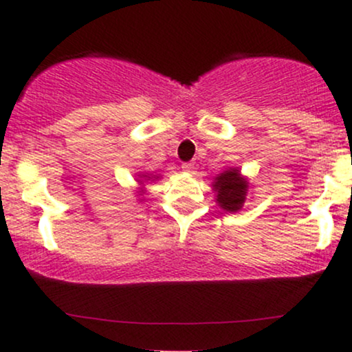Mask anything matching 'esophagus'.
Wrapping results in <instances>:
<instances>
[{
	"mask_svg": "<svg viewBox=\"0 0 352 352\" xmlns=\"http://www.w3.org/2000/svg\"><path fill=\"white\" fill-rule=\"evenodd\" d=\"M194 166H195L194 162H184L182 164V168L186 170V172H192V170H194Z\"/></svg>",
	"mask_w": 352,
	"mask_h": 352,
	"instance_id": "1",
	"label": "esophagus"
}]
</instances>
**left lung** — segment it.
<instances>
[{
    "mask_svg": "<svg viewBox=\"0 0 352 352\" xmlns=\"http://www.w3.org/2000/svg\"><path fill=\"white\" fill-rule=\"evenodd\" d=\"M214 188L217 192V202L223 209L229 212H236L241 209L244 199H246L248 182L239 175L238 170H226L219 177H216Z\"/></svg>",
    "mask_w": 352,
    "mask_h": 352,
    "instance_id": "left-lung-1",
    "label": "left lung"
}]
</instances>
